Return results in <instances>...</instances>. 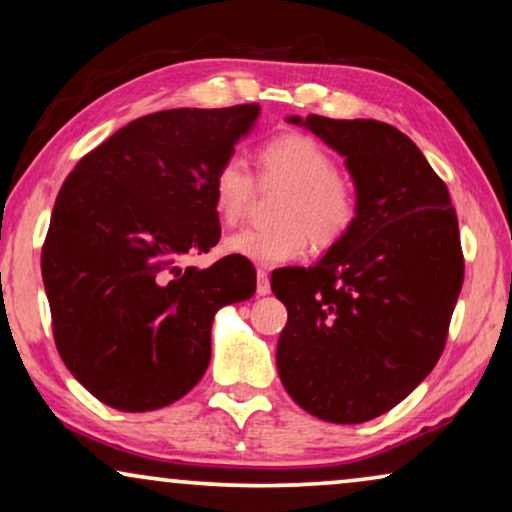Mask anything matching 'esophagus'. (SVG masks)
<instances>
[{
	"label": "esophagus",
	"instance_id": "obj_1",
	"mask_svg": "<svg viewBox=\"0 0 512 512\" xmlns=\"http://www.w3.org/2000/svg\"><path fill=\"white\" fill-rule=\"evenodd\" d=\"M256 293L258 296H268L270 293V275H268V270H263V268L256 270Z\"/></svg>",
	"mask_w": 512,
	"mask_h": 512
}]
</instances>
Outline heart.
<instances>
[{
	"instance_id": "1",
	"label": "heart",
	"mask_w": 512,
	"mask_h": 512,
	"mask_svg": "<svg viewBox=\"0 0 512 512\" xmlns=\"http://www.w3.org/2000/svg\"><path fill=\"white\" fill-rule=\"evenodd\" d=\"M263 186H284L277 205V226L244 228L226 237L228 254L256 265L296 261L310 249V237L319 247H331L352 228L356 219V188L335 172L328 149L310 135L289 132L270 139L258 153ZM254 198V177L242 158L230 156L212 179L214 212L233 226Z\"/></svg>"
}]
</instances>
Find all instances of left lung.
Listing matches in <instances>:
<instances>
[{
    "instance_id": "8db88e82",
    "label": "left lung",
    "mask_w": 512,
    "mask_h": 512,
    "mask_svg": "<svg viewBox=\"0 0 512 512\" xmlns=\"http://www.w3.org/2000/svg\"><path fill=\"white\" fill-rule=\"evenodd\" d=\"M345 158L352 228L312 268L270 279L289 321L277 370L300 408L361 424L394 408L431 373L464 282L459 223L443 179L394 125L289 116Z\"/></svg>"
}]
</instances>
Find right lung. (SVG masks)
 I'll return each instance as SVG.
<instances>
[{
	"label": "right lung",
	"instance_id": "add662e5",
	"mask_svg": "<svg viewBox=\"0 0 512 512\" xmlns=\"http://www.w3.org/2000/svg\"><path fill=\"white\" fill-rule=\"evenodd\" d=\"M258 104L165 109L76 163L41 251L53 338L76 380L109 408L146 412L186 396L212 356L223 305L254 296L247 258L188 265L221 237L212 179Z\"/></svg>",
	"mask_w": 512,
	"mask_h": 512
}]
</instances>
